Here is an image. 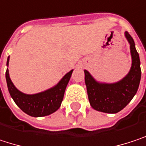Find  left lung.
<instances>
[{
  "label": "left lung",
  "instance_id": "1",
  "mask_svg": "<svg viewBox=\"0 0 146 146\" xmlns=\"http://www.w3.org/2000/svg\"><path fill=\"white\" fill-rule=\"evenodd\" d=\"M125 36L130 44L132 66L123 80L113 84H102L96 82L87 70H84L88 99L95 110L116 113L124 108L136 94L141 77L140 60L134 39L128 32Z\"/></svg>",
  "mask_w": 146,
  "mask_h": 146
}]
</instances>
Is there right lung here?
<instances>
[{
    "label": "right lung",
    "mask_w": 146,
    "mask_h": 146,
    "mask_svg": "<svg viewBox=\"0 0 146 146\" xmlns=\"http://www.w3.org/2000/svg\"><path fill=\"white\" fill-rule=\"evenodd\" d=\"M8 62L9 57L7 65H8ZM72 71L73 70L68 72L54 87L33 95L24 94L15 87L10 79L8 69L6 71V79L10 95L17 106L30 116L44 117L54 113L60 107Z\"/></svg>",
    "instance_id": "1"
}]
</instances>
